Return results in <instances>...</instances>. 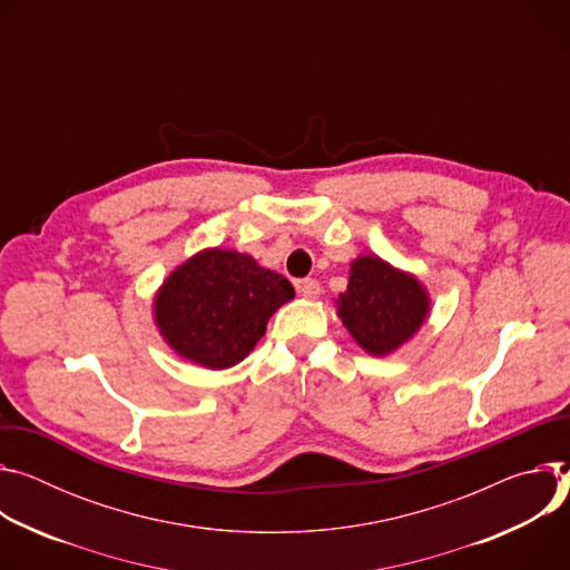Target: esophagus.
<instances>
[{"label":"esophagus","mask_w":570,"mask_h":570,"mask_svg":"<svg viewBox=\"0 0 570 570\" xmlns=\"http://www.w3.org/2000/svg\"><path fill=\"white\" fill-rule=\"evenodd\" d=\"M296 289H298V294L305 296V298H317V296L322 294V285H320V281H314V278L296 281Z\"/></svg>","instance_id":"34e87169"}]
</instances>
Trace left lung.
<instances>
[{
  "label": "left lung",
  "instance_id": "obj_1",
  "mask_svg": "<svg viewBox=\"0 0 570 570\" xmlns=\"http://www.w3.org/2000/svg\"><path fill=\"white\" fill-rule=\"evenodd\" d=\"M340 317L371 355H387L407 342L428 317L421 283L375 256L351 265L348 289L337 298Z\"/></svg>",
  "mask_w": 570,
  "mask_h": 570
}]
</instances>
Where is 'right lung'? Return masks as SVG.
Wrapping results in <instances>:
<instances>
[{
	"label": "right lung",
	"instance_id": "1",
	"mask_svg": "<svg viewBox=\"0 0 570 570\" xmlns=\"http://www.w3.org/2000/svg\"><path fill=\"white\" fill-rule=\"evenodd\" d=\"M294 287L237 250H204L180 265L156 294V324L183 357L208 368L242 362Z\"/></svg>",
	"mask_w": 570,
	"mask_h": 570
}]
</instances>
